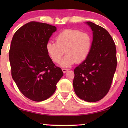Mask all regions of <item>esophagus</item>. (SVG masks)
<instances>
[{"mask_svg":"<svg viewBox=\"0 0 128 128\" xmlns=\"http://www.w3.org/2000/svg\"><path fill=\"white\" fill-rule=\"evenodd\" d=\"M68 70H69V69H65V68H64V69H62V71H63V72H64V73H65L67 72Z\"/></svg>","mask_w":128,"mask_h":128,"instance_id":"esophagus-1","label":"esophagus"}]
</instances>
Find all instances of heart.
Returning a JSON list of instances; mask_svg holds the SVG:
<instances>
[{
  "instance_id": "obj_1",
  "label": "heart",
  "mask_w": 128,
  "mask_h": 128,
  "mask_svg": "<svg viewBox=\"0 0 128 128\" xmlns=\"http://www.w3.org/2000/svg\"><path fill=\"white\" fill-rule=\"evenodd\" d=\"M56 42H49L46 45L47 54L54 63L59 64L64 51L66 55L61 62L64 67H69L75 62H83L88 56L92 40L90 34L78 30L66 29L55 37Z\"/></svg>"
}]
</instances>
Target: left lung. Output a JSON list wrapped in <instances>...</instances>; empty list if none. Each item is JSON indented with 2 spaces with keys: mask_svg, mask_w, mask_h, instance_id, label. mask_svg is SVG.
Masks as SVG:
<instances>
[{
  "mask_svg": "<svg viewBox=\"0 0 128 128\" xmlns=\"http://www.w3.org/2000/svg\"><path fill=\"white\" fill-rule=\"evenodd\" d=\"M87 23L93 31V41L87 58L74 69L73 88L80 99L97 102L111 87L116 69L115 44L106 29L93 22Z\"/></svg>",
  "mask_w": 128,
  "mask_h": 128,
  "instance_id": "8db88e82",
  "label": "left lung"
}]
</instances>
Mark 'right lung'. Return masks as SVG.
Masks as SVG:
<instances>
[{
  "label": "right lung",
  "mask_w": 128,
  "mask_h": 128,
  "mask_svg": "<svg viewBox=\"0 0 128 128\" xmlns=\"http://www.w3.org/2000/svg\"><path fill=\"white\" fill-rule=\"evenodd\" d=\"M55 26L28 22L14 35L9 51L12 76L21 92L40 102L53 95L64 73L49 56L46 45Z\"/></svg>",
  "instance_id": "add662e5"
}]
</instances>
